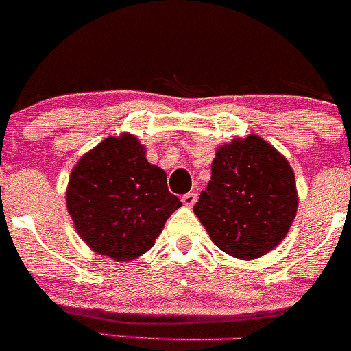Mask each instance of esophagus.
Here are the masks:
<instances>
[{
    "mask_svg": "<svg viewBox=\"0 0 351 351\" xmlns=\"http://www.w3.org/2000/svg\"><path fill=\"white\" fill-rule=\"evenodd\" d=\"M182 202L185 204L186 207H192L193 204L197 202V193H193V192H189V193H185V195L182 197Z\"/></svg>",
    "mask_w": 351,
    "mask_h": 351,
    "instance_id": "34e87169",
    "label": "esophagus"
}]
</instances>
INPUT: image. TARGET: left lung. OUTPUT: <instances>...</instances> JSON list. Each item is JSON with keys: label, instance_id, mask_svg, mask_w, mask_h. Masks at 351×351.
<instances>
[{"label": "left lung", "instance_id": "obj_1", "mask_svg": "<svg viewBox=\"0 0 351 351\" xmlns=\"http://www.w3.org/2000/svg\"><path fill=\"white\" fill-rule=\"evenodd\" d=\"M298 207L293 169L266 141L248 135L217 149L213 175L193 213L216 247L257 258L290 230Z\"/></svg>", "mask_w": 351, "mask_h": 351}]
</instances>
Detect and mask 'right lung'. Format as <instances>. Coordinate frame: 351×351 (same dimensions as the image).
<instances>
[{"mask_svg":"<svg viewBox=\"0 0 351 351\" xmlns=\"http://www.w3.org/2000/svg\"><path fill=\"white\" fill-rule=\"evenodd\" d=\"M180 206L166 173L147 162L144 145L128 134L87 152L66 190L68 213L82 240L118 262L145 254Z\"/></svg>","mask_w":351,"mask_h":351,"instance_id":"right-lung-1","label":"right lung"}]
</instances>
